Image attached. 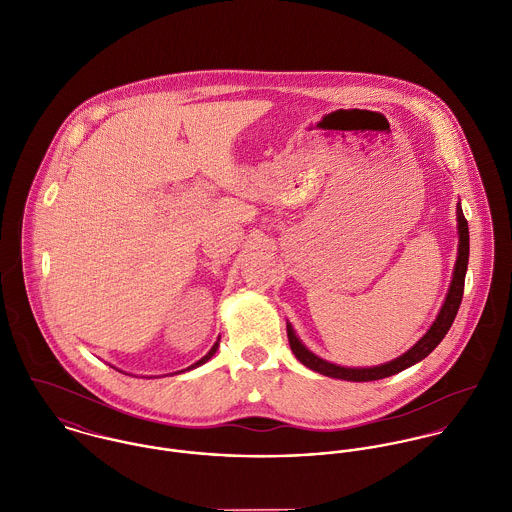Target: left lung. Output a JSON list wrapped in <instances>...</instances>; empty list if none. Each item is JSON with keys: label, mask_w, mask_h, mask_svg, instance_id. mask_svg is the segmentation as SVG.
Returning <instances> with one entry per match:
<instances>
[{"label": "left lung", "mask_w": 512, "mask_h": 512, "mask_svg": "<svg viewBox=\"0 0 512 512\" xmlns=\"http://www.w3.org/2000/svg\"><path fill=\"white\" fill-rule=\"evenodd\" d=\"M457 233H459V249H457V261H455V269H453V279L445 297V303L439 310L437 318L433 320V324L429 326V330L409 348L406 354L398 356L392 362L380 364V366H372V368H344V366H336L330 364L322 358H318L316 354H312L307 346L299 340V336L295 334L293 326L287 322V336H289V344L293 354L297 356V360L301 364H305L310 370L328 376V378H338V380H348V382H372V380H382L388 376H394L402 370H406L409 366L421 362L425 356H429L437 344L445 338V334L449 332L457 310L463 299V289H465V273H467V263H469V225L467 219L463 215L461 204H457Z\"/></svg>", "instance_id": "8db88e82"}]
</instances>
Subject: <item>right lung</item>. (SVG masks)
<instances>
[{
	"instance_id": "obj_1",
	"label": "right lung",
	"mask_w": 512,
	"mask_h": 512,
	"mask_svg": "<svg viewBox=\"0 0 512 512\" xmlns=\"http://www.w3.org/2000/svg\"><path fill=\"white\" fill-rule=\"evenodd\" d=\"M217 346H219V338H217V342H215V344L211 346V350H209V352L205 354L204 358H202V360H198L196 364H192V366H190L188 370H194V368H198V366H202V364H205V362H207V360H209V358H211V356H213V354L217 352ZM182 372H184V370H182Z\"/></svg>"
}]
</instances>
